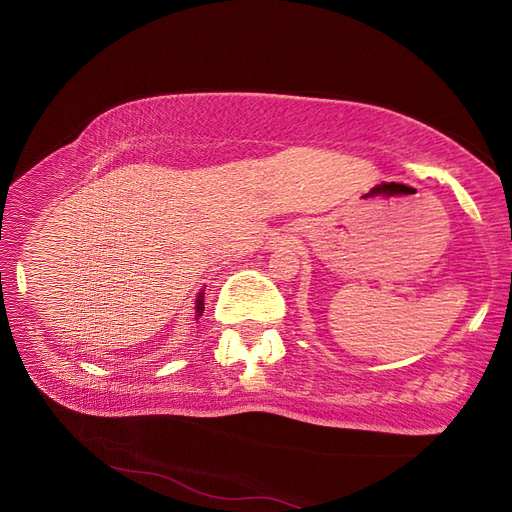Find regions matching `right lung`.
I'll return each mask as SVG.
<instances>
[{
	"label": "right lung",
	"instance_id": "right-lung-1",
	"mask_svg": "<svg viewBox=\"0 0 512 512\" xmlns=\"http://www.w3.org/2000/svg\"><path fill=\"white\" fill-rule=\"evenodd\" d=\"M195 312H198V317H202V312H204V292H198V299H195Z\"/></svg>",
	"mask_w": 512,
	"mask_h": 512
}]
</instances>
